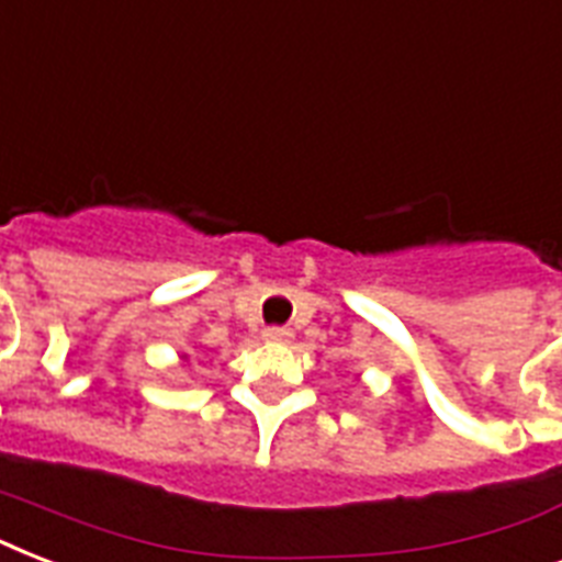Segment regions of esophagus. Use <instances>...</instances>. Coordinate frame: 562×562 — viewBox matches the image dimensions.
<instances>
[{"instance_id":"1","label":"esophagus","mask_w":562,"mask_h":562,"mask_svg":"<svg viewBox=\"0 0 562 562\" xmlns=\"http://www.w3.org/2000/svg\"><path fill=\"white\" fill-rule=\"evenodd\" d=\"M262 338L268 344H291L294 335H291V329H285V326H268L262 333Z\"/></svg>"}]
</instances>
